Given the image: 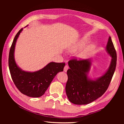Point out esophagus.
Returning <instances> with one entry per match:
<instances>
[{"mask_svg":"<svg viewBox=\"0 0 124 124\" xmlns=\"http://www.w3.org/2000/svg\"><path fill=\"white\" fill-rule=\"evenodd\" d=\"M68 68H69V67H68V65H65L64 66V72H67V70L68 69Z\"/></svg>","mask_w":124,"mask_h":124,"instance_id":"34e87169","label":"esophagus"}]
</instances>
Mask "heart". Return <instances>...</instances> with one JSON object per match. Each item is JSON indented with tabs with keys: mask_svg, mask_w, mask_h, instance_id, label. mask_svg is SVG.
Returning <instances> with one entry per match:
<instances>
[{
	"mask_svg": "<svg viewBox=\"0 0 124 124\" xmlns=\"http://www.w3.org/2000/svg\"><path fill=\"white\" fill-rule=\"evenodd\" d=\"M88 43V40L86 38H83L78 42L73 44L70 46L68 48V51L71 53H75L78 51L81 50L83 48L86 46V45ZM94 48V45L93 44L89 45L79 55V57L81 58L84 59L86 58L93 51Z\"/></svg>",
	"mask_w": 124,
	"mask_h": 124,
	"instance_id": "b5f03b06",
	"label": "heart"
}]
</instances>
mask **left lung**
Here are the masks:
<instances>
[{
	"label": "left lung",
	"instance_id": "left-lung-1",
	"mask_svg": "<svg viewBox=\"0 0 124 124\" xmlns=\"http://www.w3.org/2000/svg\"><path fill=\"white\" fill-rule=\"evenodd\" d=\"M108 54L112 57L108 71L95 80L88 79L87 73L92 65L91 59L73 58L68 61L70 68L67 70L68 80L65 90L69 101L75 105H86L99 98L108 87L116 65V53L111 37L106 47Z\"/></svg>",
	"mask_w": 124,
	"mask_h": 124
}]
</instances>
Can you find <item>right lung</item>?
Listing matches in <instances>:
<instances>
[{"label": "right lung", "instance_id": "add662e5", "mask_svg": "<svg viewBox=\"0 0 124 124\" xmlns=\"http://www.w3.org/2000/svg\"><path fill=\"white\" fill-rule=\"evenodd\" d=\"M23 29L18 31L11 46L9 69L12 79L19 92L29 97H39L45 93L56 74L63 71L65 63L50 62L43 69L34 72H26L20 69L16 63L14 52L16 40Z\"/></svg>", "mask_w": 124, "mask_h": 124}]
</instances>
